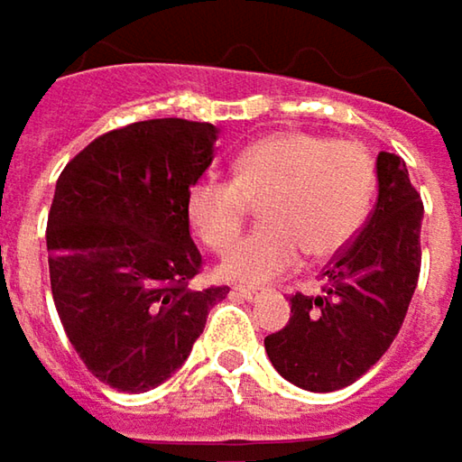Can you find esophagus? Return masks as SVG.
Returning <instances> with one entry per match:
<instances>
[{
    "label": "esophagus",
    "mask_w": 462,
    "mask_h": 462,
    "mask_svg": "<svg viewBox=\"0 0 462 462\" xmlns=\"http://www.w3.org/2000/svg\"><path fill=\"white\" fill-rule=\"evenodd\" d=\"M231 294L234 297H242V300H257V297H263V289H252V286H234L231 289Z\"/></svg>",
    "instance_id": "obj_1"
}]
</instances>
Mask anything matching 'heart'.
<instances>
[{
	"instance_id": "heart-1",
	"label": "heart",
	"mask_w": 462,
	"mask_h": 462,
	"mask_svg": "<svg viewBox=\"0 0 462 462\" xmlns=\"http://www.w3.org/2000/svg\"><path fill=\"white\" fill-rule=\"evenodd\" d=\"M376 168L371 152L346 139L279 131L242 149L234 179L205 176L191 186L186 213L199 239L226 249L239 234L249 199H263V226L226 252L220 276L265 283L291 271L302 252L345 249L371 213Z\"/></svg>"
}]
</instances>
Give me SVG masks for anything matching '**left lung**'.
<instances>
[{
	"mask_svg": "<svg viewBox=\"0 0 462 462\" xmlns=\"http://www.w3.org/2000/svg\"><path fill=\"white\" fill-rule=\"evenodd\" d=\"M376 181V208L323 273V294H294L289 323L265 337L273 368L300 389L355 383L392 346L408 313L420 273L423 202L392 152H379Z\"/></svg>",
	"mask_w": 462,
	"mask_h": 462,
	"instance_id": "obj_1",
	"label": "left lung"
}]
</instances>
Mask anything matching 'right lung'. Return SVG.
<instances>
[{
  "label": "right lung",
  "mask_w": 462,
  "mask_h": 462,
  "mask_svg": "<svg viewBox=\"0 0 462 462\" xmlns=\"http://www.w3.org/2000/svg\"><path fill=\"white\" fill-rule=\"evenodd\" d=\"M217 128L142 120L94 139L54 186L47 252L54 308L86 368L117 392H149L189 357L228 286L189 289L202 254L186 197Z\"/></svg>",
  "instance_id": "add662e5"
}]
</instances>
